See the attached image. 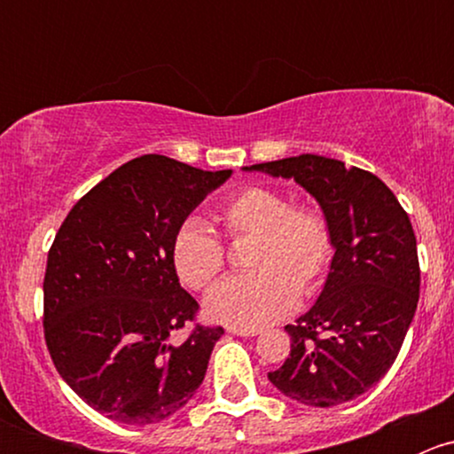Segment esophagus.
Returning a JSON list of instances; mask_svg holds the SVG:
<instances>
[{
  "mask_svg": "<svg viewBox=\"0 0 454 454\" xmlns=\"http://www.w3.org/2000/svg\"><path fill=\"white\" fill-rule=\"evenodd\" d=\"M228 332L231 333H235V336H244V338H248V336H256V329H237V327H231L228 329Z\"/></svg>",
  "mask_w": 454,
  "mask_h": 454,
  "instance_id": "obj_1",
  "label": "esophagus"
}]
</instances>
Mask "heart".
Wrapping results in <instances>:
<instances>
[{
  "label": "heart",
  "mask_w": 454,
  "mask_h": 454,
  "mask_svg": "<svg viewBox=\"0 0 454 454\" xmlns=\"http://www.w3.org/2000/svg\"><path fill=\"white\" fill-rule=\"evenodd\" d=\"M215 219L232 241L253 237L246 268L250 274L219 283L206 299L210 320L237 329H256L278 320L323 286L333 256L329 222L309 204H290L265 186L231 195ZM226 263L223 246L200 222H186L171 241V265L182 286L204 292Z\"/></svg>",
  "instance_id": "obj_1"
}]
</instances>
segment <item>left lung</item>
<instances>
[{"label":"left lung","mask_w":454,"mask_h":454,"mask_svg":"<svg viewBox=\"0 0 454 454\" xmlns=\"http://www.w3.org/2000/svg\"><path fill=\"white\" fill-rule=\"evenodd\" d=\"M303 186L333 237L327 281L309 312L286 325L290 356L268 380L305 406H338L363 395L395 363L419 301L413 226L373 173L323 155L244 167Z\"/></svg>","instance_id":"obj_1"}]
</instances>
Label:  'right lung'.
<instances>
[{
    "label": "right lung",
    "instance_id": "1",
    "mask_svg": "<svg viewBox=\"0 0 454 454\" xmlns=\"http://www.w3.org/2000/svg\"><path fill=\"white\" fill-rule=\"evenodd\" d=\"M232 176L167 155L109 173L67 213L48 253L43 332L67 387L131 426L171 418L198 391L222 327L173 333L200 305L171 265L177 228Z\"/></svg>",
    "mask_w": 454,
    "mask_h": 454
}]
</instances>
